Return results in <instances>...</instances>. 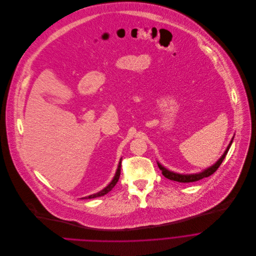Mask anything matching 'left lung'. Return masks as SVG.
I'll return each mask as SVG.
<instances>
[{"instance_id":"8db88e82","label":"left lung","mask_w":256,"mask_h":256,"mask_svg":"<svg viewBox=\"0 0 256 256\" xmlns=\"http://www.w3.org/2000/svg\"><path fill=\"white\" fill-rule=\"evenodd\" d=\"M232 142H233V138H232L231 142L229 143L227 149H226L225 152L223 153V156L220 158V160H219L215 164H213L212 166L206 168L205 170H202V172H198V174H176V172H170V170H166V168L164 166H162L160 162H158V166L160 170H162V174H164L166 178H168V180H174V182H196V180H202V178H204L210 176L211 174H213L219 168V166H221V164L223 162V160H224V158H225V156H226V154H227V152H228V150H229V148H230Z\"/></svg>"}]
</instances>
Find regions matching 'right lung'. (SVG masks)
Instances as JSON below:
<instances>
[{
	"instance_id": "obj_1",
	"label": "right lung",
	"mask_w": 256,
	"mask_h": 256,
	"mask_svg": "<svg viewBox=\"0 0 256 256\" xmlns=\"http://www.w3.org/2000/svg\"><path fill=\"white\" fill-rule=\"evenodd\" d=\"M120 174H121V160H120V162H119V166H118V168H117V172H116V174H115V176H114V178L112 180V182L105 188H103L102 190H100L98 192H96V194H90V196H84V198H98V196H104V194H108L115 186H116V184L118 182V180H119V178H120Z\"/></svg>"
}]
</instances>
